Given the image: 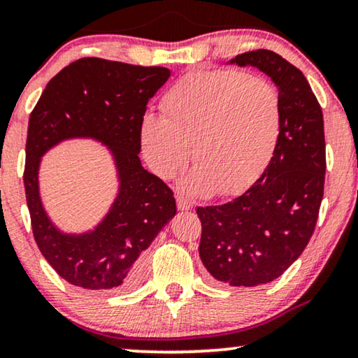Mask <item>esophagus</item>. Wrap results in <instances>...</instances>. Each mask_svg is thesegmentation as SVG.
Masks as SVG:
<instances>
[{
	"label": "esophagus",
	"instance_id": "1",
	"mask_svg": "<svg viewBox=\"0 0 358 358\" xmlns=\"http://www.w3.org/2000/svg\"><path fill=\"white\" fill-rule=\"evenodd\" d=\"M177 206L180 210H186L189 208H193V201L189 198H186L185 194H177Z\"/></svg>",
	"mask_w": 358,
	"mask_h": 358
}]
</instances>
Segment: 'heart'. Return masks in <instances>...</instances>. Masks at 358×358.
I'll use <instances>...</instances> for the list:
<instances>
[{
	"mask_svg": "<svg viewBox=\"0 0 358 358\" xmlns=\"http://www.w3.org/2000/svg\"><path fill=\"white\" fill-rule=\"evenodd\" d=\"M164 113H145L141 143L160 177L188 164L198 169L186 186L196 194L231 196L263 173L278 148L280 95L273 83L238 69L191 71L162 100Z\"/></svg>",
	"mask_w": 358,
	"mask_h": 358,
	"instance_id": "obj_1",
	"label": "heart"
}]
</instances>
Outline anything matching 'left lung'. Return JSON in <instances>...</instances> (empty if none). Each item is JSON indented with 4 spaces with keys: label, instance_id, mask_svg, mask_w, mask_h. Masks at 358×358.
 <instances>
[{
    "label": "left lung",
    "instance_id": "left-lung-1",
    "mask_svg": "<svg viewBox=\"0 0 358 358\" xmlns=\"http://www.w3.org/2000/svg\"><path fill=\"white\" fill-rule=\"evenodd\" d=\"M268 74L282 103L278 148L263 175L230 203L198 208L199 258L214 279L255 287L278 279L313 235L324 194L323 110L303 73L271 50L231 59Z\"/></svg>",
    "mask_w": 358,
    "mask_h": 358
}]
</instances>
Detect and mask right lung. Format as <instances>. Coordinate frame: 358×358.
I'll return each mask as SVG.
<instances>
[{"label": "right lung", "instance_id": "obj_1", "mask_svg": "<svg viewBox=\"0 0 358 358\" xmlns=\"http://www.w3.org/2000/svg\"><path fill=\"white\" fill-rule=\"evenodd\" d=\"M170 78L162 66H136L87 57L50 79L29 118L24 186L40 253L69 284L127 292L143 278L141 253L177 214L173 191L141 165V122L149 100ZM94 137L113 150L120 193L90 234L52 227L38 196L39 157L59 140Z\"/></svg>", "mask_w": 358, "mask_h": 358}]
</instances>
